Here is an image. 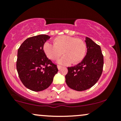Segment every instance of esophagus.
Returning a JSON list of instances; mask_svg holds the SVG:
<instances>
[{
    "label": "esophagus",
    "instance_id": "esophagus-1",
    "mask_svg": "<svg viewBox=\"0 0 121 121\" xmlns=\"http://www.w3.org/2000/svg\"><path fill=\"white\" fill-rule=\"evenodd\" d=\"M62 66H61V65H57V68H58V69H60L61 68H62Z\"/></svg>",
    "mask_w": 121,
    "mask_h": 121
}]
</instances>
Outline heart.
Instances as JSON below:
<instances>
[{
	"label": "heart",
	"mask_w": 121,
	"mask_h": 121,
	"mask_svg": "<svg viewBox=\"0 0 121 121\" xmlns=\"http://www.w3.org/2000/svg\"><path fill=\"white\" fill-rule=\"evenodd\" d=\"M43 51L47 57L52 60H59V64L69 65L73 62L77 64L84 59L87 51L86 43L82 40L68 36L57 37L53 41V45L46 42L43 45Z\"/></svg>",
	"instance_id": "heart-1"
}]
</instances>
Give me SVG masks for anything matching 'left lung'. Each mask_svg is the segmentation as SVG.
<instances>
[{
    "label": "left lung",
    "mask_w": 121,
    "mask_h": 121,
    "mask_svg": "<svg viewBox=\"0 0 121 121\" xmlns=\"http://www.w3.org/2000/svg\"><path fill=\"white\" fill-rule=\"evenodd\" d=\"M86 55L77 65L68 67L65 81L70 88L83 91L94 85L100 78L103 70L104 56L101 47L89 37H86Z\"/></svg>",
    "instance_id": "obj_1"
}]
</instances>
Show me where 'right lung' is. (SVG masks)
I'll list each match as a JSON object with an SVG mask.
<instances>
[{
	"instance_id": "add662e5",
	"label": "right lung",
	"mask_w": 121,
	"mask_h": 121,
	"mask_svg": "<svg viewBox=\"0 0 121 121\" xmlns=\"http://www.w3.org/2000/svg\"><path fill=\"white\" fill-rule=\"evenodd\" d=\"M49 39L47 35L29 37L18 49V75L23 84L32 91H40L48 88L59 70L43 51L44 43Z\"/></svg>"
}]
</instances>
